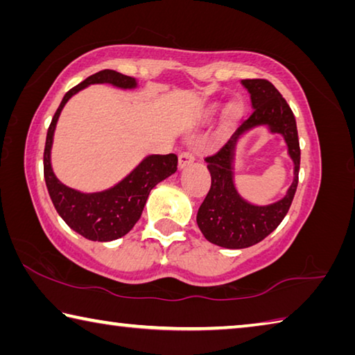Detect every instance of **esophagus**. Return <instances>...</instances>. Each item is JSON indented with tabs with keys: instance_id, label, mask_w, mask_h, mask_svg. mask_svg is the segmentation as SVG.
<instances>
[{
	"instance_id": "obj_1",
	"label": "esophagus",
	"mask_w": 355,
	"mask_h": 355,
	"mask_svg": "<svg viewBox=\"0 0 355 355\" xmlns=\"http://www.w3.org/2000/svg\"><path fill=\"white\" fill-rule=\"evenodd\" d=\"M194 159H196V155H194V152H192V150L182 152V153H180V157H178L180 169H183V167L189 166L191 163H194Z\"/></svg>"
}]
</instances>
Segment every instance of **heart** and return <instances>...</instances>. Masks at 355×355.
Here are the masks:
<instances>
[{"mask_svg": "<svg viewBox=\"0 0 355 355\" xmlns=\"http://www.w3.org/2000/svg\"><path fill=\"white\" fill-rule=\"evenodd\" d=\"M231 112H233L234 114H239V112H241V108H239V107H237V105H234L233 108H231Z\"/></svg>", "mask_w": 355, "mask_h": 355, "instance_id": "b5f03b06", "label": "heart"}]
</instances>
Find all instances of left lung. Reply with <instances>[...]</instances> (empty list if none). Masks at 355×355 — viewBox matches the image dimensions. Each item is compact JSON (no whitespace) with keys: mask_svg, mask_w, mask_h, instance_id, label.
Here are the masks:
<instances>
[{"mask_svg":"<svg viewBox=\"0 0 355 355\" xmlns=\"http://www.w3.org/2000/svg\"><path fill=\"white\" fill-rule=\"evenodd\" d=\"M242 85L248 89L253 112L220 149L205 158L211 173V188L197 212V225L206 239L218 247L233 250L251 247L278 228L295 197L301 159L293 112L273 83L266 79H243ZM257 125H267L272 132L285 137L295 164L294 183L286 197L267 207H256L243 200L232 182L236 141L245 131Z\"/></svg>","mask_w":355,"mask_h":355,"instance_id":"8db88e82","label":"left lung"}]
</instances>
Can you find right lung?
I'll return each instance as SVG.
<instances>
[{"label":"right lung","instance_id":"add662e5","mask_svg":"<svg viewBox=\"0 0 355 355\" xmlns=\"http://www.w3.org/2000/svg\"><path fill=\"white\" fill-rule=\"evenodd\" d=\"M92 83H112L119 88L137 87V80L133 77L124 76L113 69H102L99 73L87 77L79 85L71 88L63 96L48 128L43 153V172L54 208L68 227L85 239L108 242L125 236L135 227V223L143 214L150 191L177 171L178 158L175 153L149 155L141 161L122 182L110 189L94 192V194H82V192L60 183L51 167V146H53L57 119L71 96Z\"/></svg>","mask_w":355,"mask_h":355}]
</instances>
